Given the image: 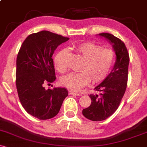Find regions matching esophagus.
<instances>
[{
    "instance_id": "1",
    "label": "esophagus",
    "mask_w": 147,
    "mask_h": 147,
    "mask_svg": "<svg viewBox=\"0 0 147 147\" xmlns=\"http://www.w3.org/2000/svg\"><path fill=\"white\" fill-rule=\"evenodd\" d=\"M69 94H70V95L80 96V94L78 93V92H74V91H71V90L69 91Z\"/></svg>"
}]
</instances>
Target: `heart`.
I'll return each instance as SVG.
<instances>
[{"mask_svg": "<svg viewBox=\"0 0 147 147\" xmlns=\"http://www.w3.org/2000/svg\"><path fill=\"white\" fill-rule=\"evenodd\" d=\"M76 49L84 59L80 68V72H71L63 78L61 84L73 90H79L89 84L91 80L93 83H99L106 80L115 63V52L93 42L82 43L76 46ZM67 49H62L54 57V65L61 73L67 72Z\"/></svg>", "mask_w": 147, "mask_h": 147, "instance_id": "1", "label": "heart"}]
</instances>
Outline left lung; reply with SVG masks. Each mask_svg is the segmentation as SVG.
<instances>
[{
    "label": "left lung",
    "mask_w": 147,
    "mask_h": 147,
    "mask_svg": "<svg viewBox=\"0 0 147 147\" xmlns=\"http://www.w3.org/2000/svg\"><path fill=\"white\" fill-rule=\"evenodd\" d=\"M99 35L113 44L116 61L109 76L94 88L99 94H90L92 103L82 110L83 115L92 121L106 120L118 109L127 88L129 62V53L123 41L109 33Z\"/></svg>",
    "instance_id": "left-lung-1"
}]
</instances>
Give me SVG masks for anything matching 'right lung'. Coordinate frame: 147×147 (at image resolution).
<instances>
[{"instance_id":"obj_1","label":"right lung","mask_w":147,"mask_h":147,"mask_svg":"<svg viewBox=\"0 0 147 147\" xmlns=\"http://www.w3.org/2000/svg\"><path fill=\"white\" fill-rule=\"evenodd\" d=\"M69 38L49 32L29 35L22 44L18 56L16 86L22 106L39 120L53 118L68 95L65 88L46 89L44 84L55 81L52 58L54 51Z\"/></svg>"}]
</instances>
